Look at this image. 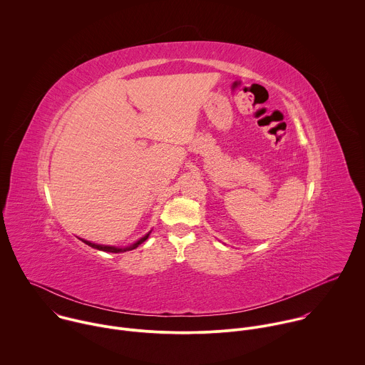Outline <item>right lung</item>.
Listing matches in <instances>:
<instances>
[{
	"mask_svg": "<svg viewBox=\"0 0 365 365\" xmlns=\"http://www.w3.org/2000/svg\"><path fill=\"white\" fill-rule=\"evenodd\" d=\"M148 235H150V232L147 234V235H144L143 238H140L137 242L133 243V245H130V246H125V247H116V246H109V245H98V243H92L89 242V241H85V240H82V242L86 243V245H89V246H92V247H95V249H99V250H103V252H112V253H120V252H125V250H133V249H135L138 245H141V243L144 242L147 238H148Z\"/></svg>",
	"mask_w": 365,
	"mask_h": 365,
	"instance_id": "right-lung-1",
	"label": "right lung"
}]
</instances>
